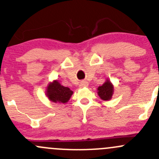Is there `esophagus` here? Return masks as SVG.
<instances>
[{"mask_svg": "<svg viewBox=\"0 0 159 159\" xmlns=\"http://www.w3.org/2000/svg\"><path fill=\"white\" fill-rule=\"evenodd\" d=\"M88 85H89V84H88V81H81V82H80V84H79V87L80 88L87 87Z\"/></svg>", "mask_w": 159, "mask_h": 159, "instance_id": "1", "label": "esophagus"}]
</instances>
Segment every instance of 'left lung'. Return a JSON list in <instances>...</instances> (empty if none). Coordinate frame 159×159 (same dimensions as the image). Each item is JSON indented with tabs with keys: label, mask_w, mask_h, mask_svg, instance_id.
Masks as SVG:
<instances>
[{
	"label": "left lung",
	"mask_w": 159,
	"mask_h": 159,
	"mask_svg": "<svg viewBox=\"0 0 159 159\" xmlns=\"http://www.w3.org/2000/svg\"><path fill=\"white\" fill-rule=\"evenodd\" d=\"M114 92L113 84L108 79L102 86L98 88V94L103 101H108L111 98Z\"/></svg>",
	"instance_id": "left-lung-1"
}]
</instances>
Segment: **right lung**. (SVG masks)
<instances>
[{
    "label": "right lung",
    "mask_w": 159,
    "mask_h": 159,
    "mask_svg": "<svg viewBox=\"0 0 159 159\" xmlns=\"http://www.w3.org/2000/svg\"><path fill=\"white\" fill-rule=\"evenodd\" d=\"M73 91L69 88L61 85L57 80L49 83L46 90V95L54 103H67L71 97Z\"/></svg>",
    "instance_id": "obj_1"
}]
</instances>
